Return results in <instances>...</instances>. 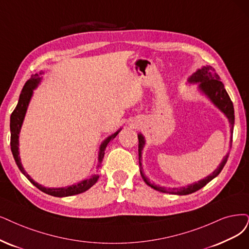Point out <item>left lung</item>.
I'll return each mask as SVG.
<instances>
[{"label": "left lung", "instance_id": "obj_1", "mask_svg": "<svg viewBox=\"0 0 249 249\" xmlns=\"http://www.w3.org/2000/svg\"><path fill=\"white\" fill-rule=\"evenodd\" d=\"M188 83H190V84H197L198 91H200V93H202V95L206 96L210 100V103L214 107H216L220 112L228 118L229 123L231 125V130H230L231 131V137H230V148H232L233 128L235 123L234 107H233L231 98H230L229 94L227 93L224 84L219 80V76L215 72V70L210 66L202 67L201 69L197 70L194 73H193L192 76H190V78L188 79ZM137 137H139V159H140V167H141L140 169H141V176L143 181L154 190L162 192V193H167V194L179 195V196L189 195V194H192V193L200 190L201 188H203L210 180H213L214 178H216L219 174V172L223 170L224 166L228 161L229 154H230V152H228V154L225 156L222 162H220V164L217 166V168L213 173L209 174L208 177L204 178L203 179H200L197 182L190 183V185L186 187L166 188V187H161L159 185H156L155 182L150 181V179L144 176L143 170H142V150L145 145V139L141 132L137 134Z\"/></svg>", "mask_w": 249, "mask_h": 249}]
</instances>
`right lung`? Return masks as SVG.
I'll use <instances>...</instances> for the list:
<instances>
[{
  "label": "right lung",
  "instance_id": "right-lung-1",
  "mask_svg": "<svg viewBox=\"0 0 249 249\" xmlns=\"http://www.w3.org/2000/svg\"><path fill=\"white\" fill-rule=\"evenodd\" d=\"M44 73V71H40L39 75L36 73V75L32 76V78L25 83V85L23 86L21 93L19 95V99H18V104L15 107V109L13 110V113L11 114L10 117V131H11V151L13 154L14 160L16 162V165L19 168V170L22 172L23 176L29 179L35 187L38 188L40 191L46 193V194L54 196V197H68V196H72V195H78L81 194V193L85 192L87 190H89L94 183L97 181V179L99 178L98 174H93L89 178H85L81 180L80 182L76 183V185H71V186H68V187H63V188H46L40 183H38L36 181H35L31 177L30 174H27V172L24 170L22 164H21V160H20V156H19V133L21 130V127L23 124V120L26 114L27 107H29V105L31 103V99L33 97L34 94V90L39 86V84L42 81V75ZM122 130V128H120L119 130H117L115 133L110 134L109 136H107V139L101 142V144L99 145V151H98V163L96 169L100 168L101 162H103L104 156H105V150L107 148V143L114 140L115 137L118 135V133Z\"/></svg>",
  "mask_w": 249,
  "mask_h": 249
}]
</instances>
